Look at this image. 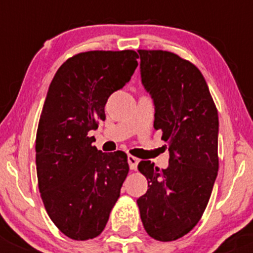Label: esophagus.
<instances>
[{
	"instance_id": "esophagus-1",
	"label": "esophagus",
	"mask_w": 253,
	"mask_h": 253,
	"mask_svg": "<svg viewBox=\"0 0 253 253\" xmlns=\"http://www.w3.org/2000/svg\"><path fill=\"white\" fill-rule=\"evenodd\" d=\"M127 160H128L129 169H131V170H136V169H137V165H138L139 160L137 159L136 157H133V155H131V154H129L128 157H127Z\"/></svg>"
}]
</instances>
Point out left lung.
<instances>
[{
  "label": "left lung",
  "mask_w": 253,
  "mask_h": 253,
  "mask_svg": "<svg viewBox=\"0 0 253 253\" xmlns=\"http://www.w3.org/2000/svg\"><path fill=\"white\" fill-rule=\"evenodd\" d=\"M142 83L155 105L154 128L169 148V167L142 160L148 190L137 200L143 226L174 241L202 218L218 175V110L201 71L174 52L138 50Z\"/></svg>",
  "instance_id": "1"
}]
</instances>
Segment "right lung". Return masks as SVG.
<instances>
[{
    "label": "right lung",
    "mask_w": 253,
    "mask_h": 253,
    "mask_svg": "<svg viewBox=\"0 0 253 253\" xmlns=\"http://www.w3.org/2000/svg\"><path fill=\"white\" fill-rule=\"evenodd\" d=\"M133 50L85 51L61 65L48 86L35 141L38 186L58 230L77 241L100 235L128 174L126 153H103L89 136L105 104L138 66Z\"/></svg>",
    "instance_id": "right-lung-1"
}]
</instances>
